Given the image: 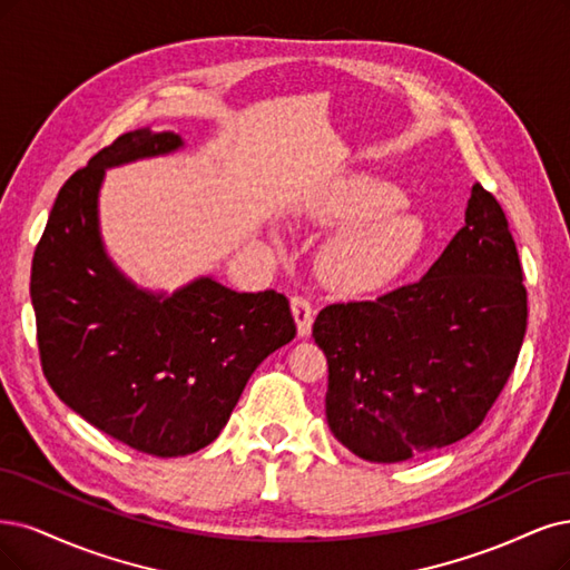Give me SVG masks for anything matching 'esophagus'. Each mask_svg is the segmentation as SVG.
Listing matches in <instances>:
<instances>
[{
  "mask_svg": "<svg viewBox=\"0 0 570 570\" xmlns=\"http://www.w3.org/2000/svg\"><path fill=\"white\" fill-rule=\"evenodd\" d=\"M289 308H292V316H294V323H297V332L302 337H308L311 335V325H313V306L306 297H302V294H294V297L289 299Z\"/></svg>",
  "mask_w": 570,
  "mask_h": 570,
  "instance_id": "1",
  "label": "esophagus"
}]
</instances>
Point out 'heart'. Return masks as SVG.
<instances>
[{
  "mask_svg": "<svg viewBox=\"0 0 570 570\" xmlns=\"http://www.w3.org/2000/svg\"><path fill=\"white\" fill-rule=\"evenodd\" d=\"M396 186L356 176L330 188L316 217L342 226L318 257L321 278L344 294H367L394 283L424 243L422 222L403 209Z\"/></svg>",
  "mask_w": 570,
  "mask_h": 570,
  "instance_id": "1",
  "label": "heart"
}]
</instances>
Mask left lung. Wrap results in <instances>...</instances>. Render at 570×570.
Listing matches in <instances>:
<instances>
[{"label": "left lung", "instance_id": "obj_1", "mask_svg": "<svg viewBox=\"0 0 570 570\" xmlns=\"http://www.w3.org/2000/svg\"><path fill=\"white\" fill-rule=\"evenodd\" d=\"M464 222L422 281L330 304L313 323L327 424L363 460L403 462L469 436L517 365L528 321L517 243L481 184Z\"/></svg>", "mask_w": 570, "mask_h": 570}]
</instances>
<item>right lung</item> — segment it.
<instances>
[{
  "label": "right lung",
  "instance_id": "1",
  "mask_svg": "<svg viewBox=\"0 0 570 570\" xmlns=\"http://www.w3.org/2000/svg\"><path fill=\"white\" fill-rule=\"evenodd\" d=\"M179 146L174 131L136 129L98 150L58 190L30 273L39 361L56 396L155 458L217 439L252 372L297 335L281 292L238 294L200 278L163 299L108 262L96 222L104 167Z\"/></svg>",
  "mask_w": 570,
  "mask_h": 570
}]
</instances>
